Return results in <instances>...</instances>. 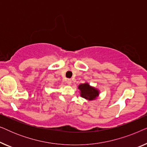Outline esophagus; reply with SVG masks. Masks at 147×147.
I'll use <instances>...</instances> for the list:
<instances>
[{"mask_svg":"<svg viewBox=\"0 0 147 147\" xmlns=\"http://www.w3.org/2000/svg\"><path fill=\"white\" fill-rule=\"evenodd\" d=\"M66 82H67V84H69V85H70V84H71V80L70 79H67V80H66Z\"/></svg>","mask_w":147,"mask_h":147,"instance_id":"esophagus-1","label":"esophagus"}]
</instances>
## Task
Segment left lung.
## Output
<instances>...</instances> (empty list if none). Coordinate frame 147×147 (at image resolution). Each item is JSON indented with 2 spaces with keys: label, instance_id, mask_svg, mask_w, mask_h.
I'll use <instances>...</instances> for the list:
<instances>
[{
  "label": "left lung",
  "instance_id": "left-lung-1",
  "mask_svg": "<svg viewBox=\"0 0 147 147\" xmlns=\"http://www.w3.org/2000/svg\"><path fill=\"white\" fill-rule=\"evenodd\" d=\"M80 91H81V96L82 98L87 99L88 100H92L96 99V98L98 96L99 92L97 89L93 87H91L89 84H82L78 86Z\"/></svg>",
  "mask_w": 147,
  "mask_h": 147
}]
</instances>
